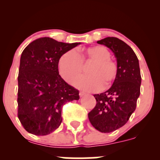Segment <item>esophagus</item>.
I'll list each match as a JSON object with an SVG mask.
<instances>
[{
	"label": "esophagus",
	"instance_id": "esophagus-1",
	"mask_svg": "<svg viewBox=\"0 0 160 160\" xmlns=\"http://www.w3.org/2000/svg\"><path fill=\"white\" fill-rule=\"evenodd\" d=\"M85 95H86V93L83 92H80V93H79V95H80V98H81V97H83Z\"/></svg>",
	"mask_w": 160,
	"mask_h": 160
}]
</instances>
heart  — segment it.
Instances as JSON below:
<instances>
[{
  "mask_svg": "<svg viewBox=\"0 0 160 160\" xmlns=\"http://www.w3.org/2000/svg\"><path fill=\"white\" fill-rule=\"evenodd\" d=\"M110 57V51L103 46L86 49L80 56L76 51L70 50L60 58L59 73L65 81L71 82L82 72V64L93 62L88 70L90 74L76 79L74 85L85 91H98L103 84L104 88L108 87L117 78V64Z\"/></svg>",
  "mask_w": 160,
  "mask_h": 160,
  "instance_id": "heart-1",
  "label": "heart"
}]
</instances>
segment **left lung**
<instances>
[{
  "instance_id": "left-lung-1",
  "label": "left lung",
  "mask_w": 160,
  "mask_h": 160,
  "mask_svg": "<svg viewBox=\"0 0 160 160\" xmlns=\"http://www.w3.org/2000/svg\"><path fill=\"white\" fill-rule=\"evenodd\" d=\"M97 43L113 52L117 74L108 90L94 95L96 105L88 117L95 129L109 133L123 126L135 111L140 95L141 71L135 52L122 40L108 37Z\"/></svg>"
}]
</instances>
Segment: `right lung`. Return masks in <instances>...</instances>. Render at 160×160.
Masks as SVG:
<instances>
[{
  "mask_svg": "<svg viewBox=\"0 0 160 160\" xmlns=\"http://www.w3.org/2000/svg\"><path fill=\"white\" fill-rule=\"evenodd\" d=\"M81 43L58 42L45 37L25 47L18 76V117L28 132L47 135L62 123V108L79 100V91L58 73L60 58Z\"/></svg>",
  "mask_w": 160,
  "mask_h": 160,
  "instance_id": "obj_1",
  "label": "right lung"
}]
</instances>
